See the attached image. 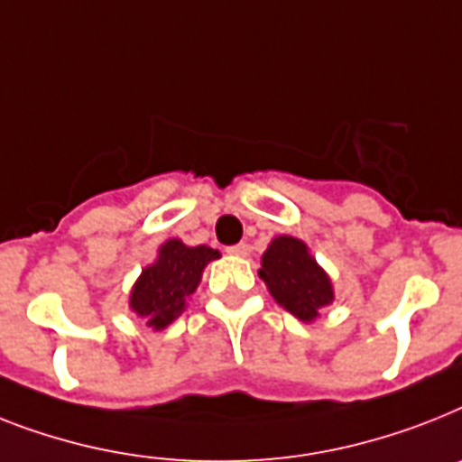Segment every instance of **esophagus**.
Segmentation results:
<instances>
[{
	"label": "esophagus",
	"instance_id": "esophagus-1",
	"mask_svg": "<svg viewBox=\"0 0 462 462\" xmlns=\"http://www.w3.org/2000/svg\"><path fill=\"white\" fill-rule=\"evenodd\" d=\"M249 251H251L249 244H235V246H230V249H227V254L244 258V256H249Z\"/></svg>",
	"mask_w": 462,
	"mask_h": 462
}]
</instances>
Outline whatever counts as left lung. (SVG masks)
Instances as JSON below:
<instances>
[{"label":"left lung","mask_w":462,"mask_h":462,"mask_svg":"<svg viewBox=\"0 0 462 462\" xmlns=\"http://www.w3.org/2000/svg\"><path fill=\"white\" fill-rule=\"evenodd\" d=\"M258 275L270 296L301 322H313L335 301V287L309 244L291 235H277L261 256Z\"/></svg>","instance_id":"1"}]
</instances>
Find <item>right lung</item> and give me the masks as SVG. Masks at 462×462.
<instances>
[{
  "mask_svg": "<svg viewBox=\"0 0 462 462\" xmlns=\"http://www.w3.org/2000/svg\"><path fill=\"white\" fill-rule=\"evenodd\" d=\"M220 258V251L199 244L187 246L172 237L161 244L156 261L142 268L134 280L127 306L134 316L146 320V328L166 329L175 318L182 316L189 296L197 291L204 268Z\"/></svg>",
  "mask_w": 462,
  "mask_h": 462,
  "instance_id": "obj_1",
  "label": "right lung"
}]
</instances>
